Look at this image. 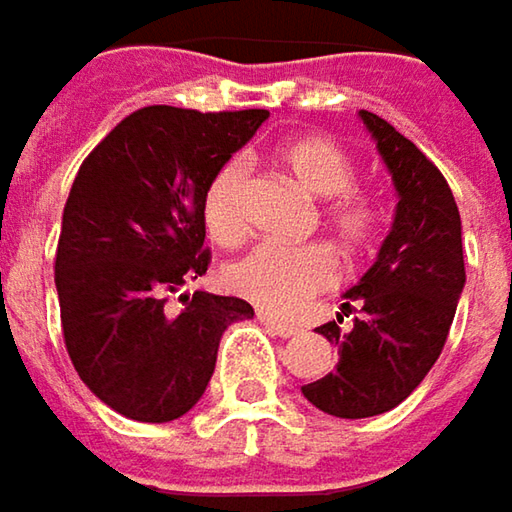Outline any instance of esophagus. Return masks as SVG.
<instances>
[{
	"label": "esophagus",
	"mask_w": 512,
	"mask_h": 512,
	"mask_svg": "<svg viewBox=\"0 0 512 512\" xmlns=\"http://www.w3.org/2000/svg\"><path fill=\"white\" fill-rule=\"evenodd\" d=\"M260 323L272 332V335H278V338H295L300 329L295 323H286V321H278V318H272V315H257Z\"/></svg>",
	"instance_id": "1"
}]
</instances>
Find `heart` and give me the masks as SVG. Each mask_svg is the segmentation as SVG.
Masks as SVG:
<instances>
[{
	"instance_id": "heart-1",
	"label": "heart",
	"mask_w": 512,
	"mask_h": 512,
	"mask_svg": "<svg viewBox=\"0 0 512 512\" xmlns=\"http://www.w3.org/2000/svg\"><path fill=\"white\" fill-rule=\"evenodd\" d=\"M280 163L303 189L321 200L323 220L332 234L358 249L375 232L378 212L372 200L355 191V163L344 148L326 137H303L280 148ZM246 183L249 163L232 157L217 168L203 194V220L217 243L232 246L246 234ZM338 257L323 243L278 246L260 243L226 269V286L272 315H295L309 298L338 283Z\"/></svg>"
}]
</instances>
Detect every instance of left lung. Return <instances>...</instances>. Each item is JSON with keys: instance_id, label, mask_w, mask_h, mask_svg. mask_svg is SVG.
I'll return each mask as SVG.
<instances>
[{"instance_id": "obj_1", "label": "left lung", "mask_w": 512, "mask_h": 512, "mask_svg": "<svg viewBox=\"0 0 512 512\" xmlns=\"http://www.w3.org/2000/svg\"><path fill=\"white\" fill-rule=\"evenodd\" d=\"M398 194L375 263L344 292L338 321L318 326L338 346L335 372L300 387L335 418H369L398 407L438 361L464 292L461 217L441 171L372 111H358ZM359 312L353 329L344 317Z\"/></svg>"}]
</instances>
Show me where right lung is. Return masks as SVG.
<instances>
[{
    "label": "right lung",
    "instance_id": "right-lung-1",
    "mask_svg": "<svg viewBox=\"0 0 512 512\" xmlns=\"http://www.w3.org/2000/svg\"><path fill=\"white\" fill-rule=\"evenodd\" d=\"M269 111L200 114L148 105L79 166L56 246L62 335L82 384L131 421L166 424L203 398L223 332L255 309L194 292L168 315V292L209 269L203 194Z\"/></svg>",
    "mask_w": 512,
    "mask_h": 512
}]
</instances>
